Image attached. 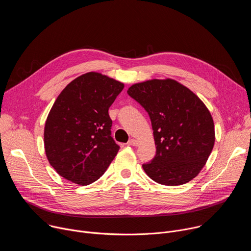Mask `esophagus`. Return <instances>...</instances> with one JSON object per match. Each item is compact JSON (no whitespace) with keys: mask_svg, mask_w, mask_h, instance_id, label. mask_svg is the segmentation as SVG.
<instances>
[{"mask_svg":"<svg viewBox=\"0 0 251 251\" xmlns=\"http://www.w3.org/2000/svg\"><path fill=\"white\" fill-rule=\"evenodd\" d=\"M139 142L136 140V139H130L128 141V145H131V146H138Z\"/></svg>","mask_w":251,"mask_h":251,"instance_id":"1","label":"esophagus"}]
</instances>
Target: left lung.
Here are the masks:
<instances>
[{"instance_id":"1","label":"left lung","mask_w":251,"mask_h":251,"mask_svg":"<svg viewBox=\"0 0 251 251\" xmlns=\"http://www.w3.org/2000/svg\"><path fill=\"white\" fill-rule=\"evenodd\" d=\"M127 93L151 119L156 156L143 164L158 184L184 185L205 165L214 145V124L203 102L174 79L133 84Z\"/></svg>"}]
</instances>
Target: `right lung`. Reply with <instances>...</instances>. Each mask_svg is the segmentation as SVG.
Segmentation results:
<instances>
[{
  "label": "right lung",
  "mask_w": 251,
  "mask_h": 251,
  "mask_svg": "<svg viewBox=\"0 0 251 251\" xmlns=\"http://www.w3.org/2000/svg\"><path fill=\"white\" fill-rule=\"evenodd\" d=\"M124 84L88 73L71 81L53 103L45 126V149L56 173L80 186L97 181L118 153L108 110Z\"/></svg>",
  "instance_id": "right-lung-1"
}]
</instances>
